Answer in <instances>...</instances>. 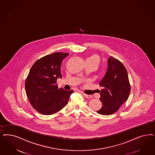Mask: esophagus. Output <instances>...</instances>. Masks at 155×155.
Returning <instances> with one entry per match:
<instances>
[{"instance_id":"1","label":"esophagus","mask_w":155,"mask_h":155,"mask_svg":"<svg viewBox=\"0 0 155 155\" xmlns=\"http://www.w3.org/2000/svg\"><path fill=\"white\" fill-rule=\"evenodd\" d=\"M83 96L86 97V98H87V99H91V98H92V96H91L90 95H87V94H83Z\"/></svg>"}]
</instances>
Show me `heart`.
<instances>
[{"instance_id":"b5f03b06","label":"heart","mask_w":155,"mask_h":155,"mask_svg":"<svg viewBox=\"0 0 155 155\" xmlns=\"http://www.w3.org/2000/svg\"><path fill=\"white\" fill-rule=\"evenodd\" d=\"M87 62L93 63H95V64L97 65L100 63V58L98 55H92L87 59Z\"/></svg>"}]
</instances>
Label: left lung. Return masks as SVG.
Masks as SVG:
<instances>
[{
	"instance_id": "obj_1",
	"label": "left lung",
	"mask_w": 155,
	"mask_h": 155,
	"mask_svg": "<svg viewBox=\"0 0 155 155\" xmlns=\"http://www.w3.org/2000/svg\"><path fill=\"white\" fill-rule=\"evenodd\" d=\"M99 84L103 87L99 99L102 107L97 112L100 115H112L119 110L130 95V87L124 65L119 60L110 57L107 72Z\"/></svg>"
}]
</instances>
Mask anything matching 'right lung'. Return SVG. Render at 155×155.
Listing matches in <instances>:
<instances>
[{"instance_id": "right-lung-1", "label": "right lung", "mask_w": 155, "mask_h": 155, "mask_svg": "<svg viewBox=\"0 0 155 155\" xmlns=\"http://www.w3.org/2000/svg\"><path fill=\"white\" fill-rule=\"evenodd\" d=\"M68 53L55 52L37 60L26 79L25 89L31 104L43 115L54 114L67 104L73 90L58 88L56 81L61 78L60 67Z\"/></svg>"}]
</instances>
